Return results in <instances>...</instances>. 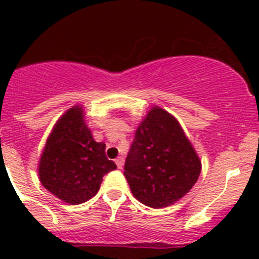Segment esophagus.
<instances>
[{"mask_svg": "<svg viewBox=\"0 0 259 259\" xmlns=\"http://www.w3.org/2000/svg\"><path fill=\"white\" fill-rule=\"evenodd\" d=\"M115 163H116V166H118V168H122L123 164H124V158H123V157H118L115 159Z\"/></svg>", "mask_w": 259, "mask_h": 259, "instance_id": "obj_1", "label": "esophagus"}]
</instances>
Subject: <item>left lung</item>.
Returning <instances> with one entry per match:
<instances>
[{
  "label": "left lung",
  "mask_w": 259,
  "mask_h": 259,
  "mask_svg": "<svg viewBox=\"0 0 259 259\" xmlns=\"http://www.w3.org/2000/svg\"><path fill=\"white\" fill-rule=\"evenodd\" d=\"M201 174V161L179 122L154 106L137 127L124 163L135 198L164 207L184 197Z\"/></svg>",
  "instance_id": "obj_1"
}]
</instances>
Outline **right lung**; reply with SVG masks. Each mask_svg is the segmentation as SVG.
<instances>
[{"label": "right lung", "instance_id": "1", "mask_svg": "<svg viewBox=\"0 0 259 259\" xmlns=\"http://www.w3.org/2000/svg\"><path fill=\"white\" fill-rule=\"evenodd\" d=\"M104 143L93 140L83 119V107L68 109L48 137L38 163L41 184L66 203L91 200L102 178L116 168L105 153Z\"/></svg>", "mask_w": 259, "mask_h": 259}]
</instances>
